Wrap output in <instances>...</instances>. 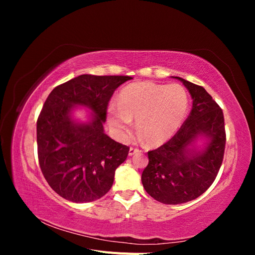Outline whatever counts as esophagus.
I'll list each match as a JSON object with an SVG mask.
<instances>
[{
    "label": "esophagus",
    "mask_w": 255,
    "mask_h": 255,
    "mask_svg": "<svg viewBox=\"0 0 255 255\" xmlns=\"http://www.w3.org/2000/svg\"><path fill=\"white\" fill-rule=\"evenodd\" d=\"M138 152H139V149L133 148V146H130V148H129V151H128V155H129V156H132V155H134V154H136V153H138Z\"/></svg>",
    "instance_id": "1"
}]
</instances>
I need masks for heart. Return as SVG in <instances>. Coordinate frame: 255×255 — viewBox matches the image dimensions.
Wrapping results in <instances>:
<instances>
[{
  "mask_svg": "<svg viewBox=\"0 0 255 255\" xmlns=\"http://www.w3.org/2000/svg\"><path fill=\"white\" fill-rule=\"evenodd\" d=\"M188 98L181 85L136 82L123 88L117 105L107 111V120L116 136L125 138L136 119L138 132L151 145L166 142L180 128L187 114Z\"/></svg>",
  "mask_w": 255,
  "mask_h": 255,
  "instance_id": "b5f03b06",
  "label": "heart"
}]
</instances>
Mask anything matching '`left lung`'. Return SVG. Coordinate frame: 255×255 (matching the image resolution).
Wrapping results in <instances>:
<instances>
[{
    "label": "left lung",
    "mask_w": 255,
    "mask_h": 255,
    "mask_svg": "<svg viewBox=\"0 0 255 255\" xmlns=\"http://www.w3.org/2000/svg\"><path fill=\"white\" fill-rule=\"evenodd\" d=\"M181 81L192 98L188 118L170 140L148 152L149 164L141 182L145 191L164 204H180L195 200L208 189L218 174L226 148L222 110L202 87ZM199 136L208 140L199 151L193 143Z\"/></svg>",
    "instance_id": "obj_1"
}]
</instances>
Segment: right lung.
Masks as SVG:
<instances>
[{
	"mask_svg": "<svg viewBox=\"0 0 255 255\" xmlns=\"http://www.w3.org/2000/svg\"><path fill=\"white\" fill-rule=\"evenodd\" d=\"M130 79L83 74L58 85L45 100L37 120L38 159L44 179L60 197L91 202L112 188L129 148L107 136L103 123L115 90ZM75 106L93 111L89 123L72 119Z\"/></svg>",
	"mask_w": 255,
	"mask_h": 255,
	"instance_id": "right-lung-1",
	"label": "right lung"
}]
</instances>
